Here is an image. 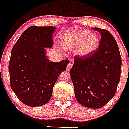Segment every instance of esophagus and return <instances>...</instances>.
<instances>
[{
	"label": "esophagus",
	"mask_w": 129,
	"mask_h": 129,
	"mask_svg": "<svg viewBox=\"0 0 129 129\" xmlns=\"http://www.w3.org/2000/svg\"><path fill=\"white\" fill-rule=\"evenodd\" d=\"M73 66V63L71 62H70V63H68V66H67V70H70L71 68Z\"/></svg>",
	"instance_id": "obj_1"
}]
</instances>
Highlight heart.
I'll return each mask as SVG.
<instances>
[{"instance_id": "obj_1", "label": "heart", "mask_w": 129, "mask_h": 129, "mask_svg": "<svg viewBox=\"0 0 129 129\" xmlns=\"http://www.w3.org/2000/svg\"><path fill=\"white\" fill-rule=\"evenodd\" d=\"M100 38L97 34L82 30L71 35L65 39L63 46L68 49H75V54L79 57H86L92 54L98 48Z\"/></svg>"}]
</instances>
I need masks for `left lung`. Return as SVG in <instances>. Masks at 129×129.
Masks as SVG:
<instances>
[{"instance_id": "left-lung-1", "label": "left lung", "mask_w": 129, "mask_h": 129, "mask_svg": "<svg viewBox=\"0 0 129 129\" xmlns=\"http://www.w3.org/2000/svg\"><path fill=\"white\" fill-rule=\"evenodd\" d=\"M92 29L101 35L98 48L86 57L75 56L70 73L78 102L96 109L103 107L115 94L122 62L113 35L107 30Z\"/></svg>"}]
</instances>
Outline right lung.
Wrapping results in <instances>:
<instances>
[{"label": "right lung", "mask_w": 129, "mask_h": 129, "mask_svg": "<svg viewBox=\"0 0 129 129\" xmlns=\"http://www.w3.org/2000/svg\"><path fill=\"white\" fill-rule=\"evenodd\" d=\"M55 27L31 26L21 34L11 52L8 70L10 86L28 106H41L51 98L53 87L70 61H50L44 48L53 45Z\"/></svg>", "instance_id": "1"}]
</instances>
